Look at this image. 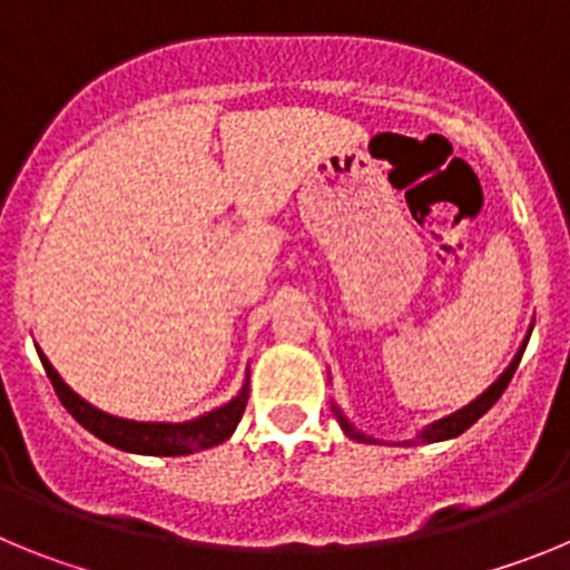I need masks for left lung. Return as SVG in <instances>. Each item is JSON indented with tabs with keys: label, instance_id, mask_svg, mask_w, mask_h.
<instances>
[{
	"label": "left lung",
	"instance_id": "1",
	"mask_svg": "<svg viewBox=\"0 0 570 570\" xmlns=\"http://www.w3.org/2000/svg\"><path fill=\"white\" fill-rule=\"evenodd\" d=\"M531 331H533V325H531V328H528L525 342H522V345H520V351H517V356H513V360H511V365H508L505 371H502L500 380L493 382V385L488 387V391H482V394L476 396V400L468 402L465 407H460L456 414L442 416V420H436V422H431V425H428V428H422L420 434H416L414 442H442V440H454V436H460L462 431H468V428H471L473 422L480 420L482 414H488V411H491V407H493V402L500 400L502 391H505V387H508V382H511V376H513V371H517V365H520L522 354H525L528 340H531ZM334 414H336V420H340V428H342V431H345L347 436H351V440H356V442H376L374 436L362 434L360 428H354V422H347V416L342 414V411H340V407H336V405H334Z\"/></svg>",
	"mask_w": 570,
	"mask_h": 570
}]
</instances>
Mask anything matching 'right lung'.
Returning a JSON list of instances; mask_svg holds the SVG:
<instances>
[{"label": "right lung", "instance_id": "1", "mask_svg": "<svg viewBox=\"0 0 570 570\" xmlns=\"http://www.w3.org/2000/svg\"><path fill=\"white\" fill-rule=\"evenodd\" d=\"M39 360L45 365V374L53 382V391L62 400V405L68 407V414L79 422L82 428H88L90 434L99 436L108 445L119 448V451H128V454H145V456H185L196 454V451H205V448H214L219 442L228 440L230 434L239 425L242 414H245V405H248L250 394V376H245V385H242L239 394L230 402L219 405L216 411L196 416L188 422H136V420H122V416L105 414L99 407H94L90 402H85L82 396L73 391L70 385H65L62 376L57 374V367L50 365L48 356L39 351Z\"/></svg>", "mask_w": 570, "mask_h": 570}]
</instances>
